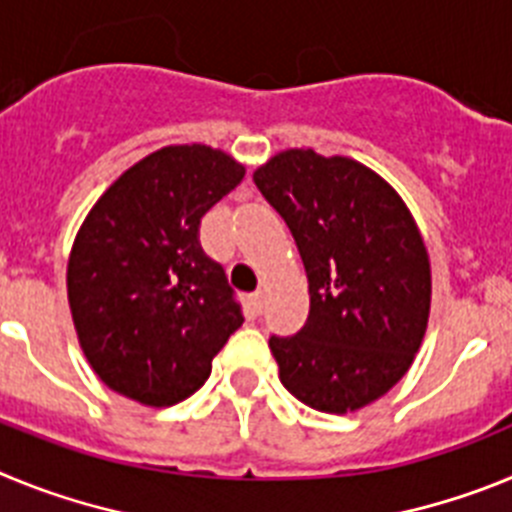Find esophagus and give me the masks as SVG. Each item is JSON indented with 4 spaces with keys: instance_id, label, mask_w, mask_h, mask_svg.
Segmentation results:
<instances>
[{
    "instance_id": "esophagus-1",
    "label": "esophagus",
    "mask_w": 512,
    "mask_h": 512,
    "mask_svg": "<svg viewBox=\"0 0 512 512\" xmlns=\"http://www.w3.org/2000/svg\"><path fill=\"white\" fill-rule=\"evenodd\" d=\"M264 300H266V289H264V287L256 289V292H253V295H251V305H253V310H256V312L264 310Z\"/></svg>"
}]
</instances>
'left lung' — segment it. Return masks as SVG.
<instances>
[{"label":"left lung","mask_w":512,"mask_h":512,"mask_svg":"<svg viewBox=\"0 0 512 512\" xmlns=\"http://www.w3.org/2000/svg\"><path fill=\"white\" fill-rule=\"evenodd\" d=\"M295 238L310 315L269 338L279 379L307 408L346 415L395 387L431 312V261L400 194L346 156L289 148L253 171Z\"/></svg>","instance_id":"1"}]
</instances>
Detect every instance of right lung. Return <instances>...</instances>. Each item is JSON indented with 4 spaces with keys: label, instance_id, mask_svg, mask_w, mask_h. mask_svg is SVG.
<instances>
[{
    "label": "right lung",
    "instance_id": "obj_1",
    "mask_svg": "<svg viewBox=\"0 0 512 512\" xmlns=\"http://www.w3.org/2000/svg\"><path fill=\"white\" fill-rule=\"evenodd\" d=\"M246 166L217 148L166 146L130 166L84 217L66 269L79 346L110 390L169 408L200 390L241 328L200 220Z\"/></svg>",
    "mask_w": 512,
    "mask_h": 512
}]
</instances>
